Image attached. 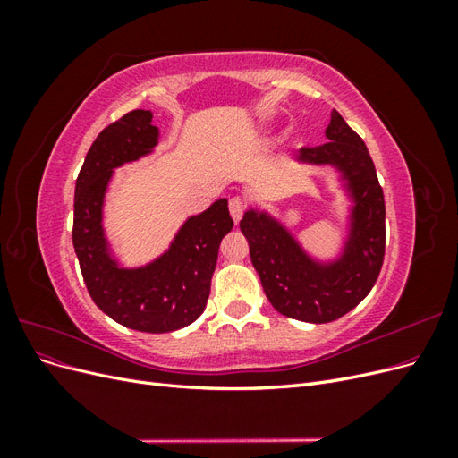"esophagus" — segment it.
<instances>
[{
    "label": "esophagus",
    "mask_w": 458,
    "mask_h": 458,
    "mask_svg": "<svg viewBox=\"0 0 458 458\" xmlns=\"http://www.w3.org/2000/svg\"><path fill=\"white\" fill-rule=\"evenodd\" d=\"M244 210H246V204H244V200L241 197H233L229 200V212H231V217L234 219V224H239Z\"/></svg>",
    "instance_id": "1"
}]
</instances>
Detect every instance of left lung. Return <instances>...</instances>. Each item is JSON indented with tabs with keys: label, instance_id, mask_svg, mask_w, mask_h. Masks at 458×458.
Segmentation results:
<instances>
[{
	"label": "left lung",
	"instance_id": "8db88e82",
	"mask_svg": "<svg viewBox=\"0 0 458 458\" xmlns=\"http://www.w3.org/2000/svg\"><path fill=\"white\" fill-rule=\"evenodd\" d=\"M325 145L301 148L296 162L330 165L352 200L348 237L335 259H317L279 219L250 208L241 231L271 306L298 321L330 323L352 311L377 283L386 248V206L369 150L332 110Z\"/></svg>",
	"mask_w": 458,
	"mask_h": 458
}]
</instances>
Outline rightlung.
I'll return each mask as SVG.
<instances>
[{"label": "right lung", "instance_id": "right-lung-1", "mask_svg": "<svg viewBox=\"0 0 458 458\" xmlns=\"http://www.w3.org/2000/svg\"><path fill=\"white\" fill-rule=\"evenodd\" d=\"M150 110H131L105 128L76 179L72 242L95 306L140 332H172L197 321L210 296L219 242L233 229L227 199L187 217L168 250L141 267H123L103 229L105 195L120 165L150 155L160 130Z\"/></svg>", "mask_w": 458, "mask_h": 458}]
</instances>
